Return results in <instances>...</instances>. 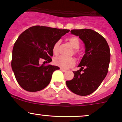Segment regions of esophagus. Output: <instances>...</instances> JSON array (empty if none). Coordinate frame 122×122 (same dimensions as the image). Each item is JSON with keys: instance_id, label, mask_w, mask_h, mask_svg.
I'll return each mask as SVG.
<instances>
[{"instance_id": "obj_1", "label": "esophagus", "mask_w": 122, "mask_h": 122, "mask_svg": "<svg viewBox=\"0 0 122 122\" xmlns=\"http://www.w3.org/2000/svg\"><path fill=\"white\" fill-rule=\"evenodd\" d=\"M60 70H61V71H63V72H65V71H67L66 69H63V68H61V69H60Z\"/></svg>"}]
</instances>
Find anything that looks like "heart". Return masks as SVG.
<instances>
[{
	"label": "heart",
	"instance_id": "heart-1",
	"mask_svg": "<svg viewBox=\"0 0 122 122\" xmlns=\"http://www.w3.org/2000/svg\"><path fill=\"white\" fill-rule=\"evenodd\" d=\"M69 41L70 42V44H71L72 46L74 48V49H78L80 46V41L76 36H71L69 38ZM60 43H61V41L59 40L57 42L55 43L53 45V48H52V51H53V53L55 55H56L58 52V48L59 46ZM77 51L76 50L74 51V53L77 54ZM55 65L56 66L60 67L61 68H63V69H68L71 67L73 66L76 63V60L74 57H66L65 56H60L58 57H56L53 61Z\"/></svg>",
	"mask_w": 122,
	"mask_h": 122
}]
</instances>
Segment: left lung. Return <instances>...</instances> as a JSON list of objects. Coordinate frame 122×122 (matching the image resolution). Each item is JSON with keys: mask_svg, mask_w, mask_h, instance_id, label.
<instances>
[{"mask_svg": "<svg viewBox=\"0 0 122 122\" xmlns=\"http://www.w3.org/2000/svg\"><path fill=\"white\" fill-rule=\"evenodd\" d=\"M70 32L84 42L86 53L78 66L80 70L73 71L74 78L66 81V85L74 94L86 96L94 92L105 78L111 59L110 49L105 38L94 30H72Z\"/></svg>", "mask_w": 122, "mask_h": 122, "instance_id": "obj_1", "label": "left lung"}]
</instances>
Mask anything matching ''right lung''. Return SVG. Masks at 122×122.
Wrapping results in <instances>:
<instances>
[{"label":"right lung","instance_id":"add662e5","mask_svg":"<svg viewBox=\"0 0 122 122\" xmlns=\"http://www.w3.org/2000/svg\"><path fill=\"white\" fill-rule=\"evenodd\" d=\"M69 30L35 25L21 34L13 49L11 68L17 81L27 91L36 92L48 86L53 71L59 67L40 65L44 59L52 61L53 45Z\"/></svg>","mask_w":122,"mask_h":122}]
</instances>
